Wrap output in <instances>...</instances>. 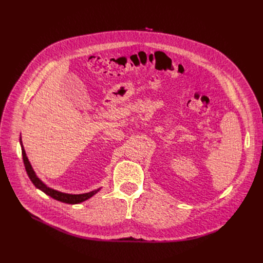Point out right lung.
<instances>
[{
	"label": "right lung",
	"mask_w": 263,
	"mask_h": 263,
	"mask_svg": "<svg viewBox=\"0 0 263 263\" xmlns=\"http://www.w3.org/2000/svg\"><path fill=\"white\" fill-rule=\"evenodd\" d=\"M20 145H21V150H22V158H23V163H24V166H25V170H26V173L27 175H29L31 181L33 182V184L39 189L40 191H43L45 194L51 196L52 198L57 199L59 201H62V202H65V203H71V204H77V203H80V202H83L87 200L88 198L92 197L96 193H98L100 191L101 187L97 189V190H93L91 192H88V193H83V194H68V193H63V192H60V191H57L54 190L52 187H49L47 184H45L43 181L40 180V179L37 177L36 173L34 172L32 165L29 161V159H27L26 157V154H25V150H24V147L22 145V141H21V137H20Z\"/></svg>",
	"instance_id": "1"
}]
</instances>
